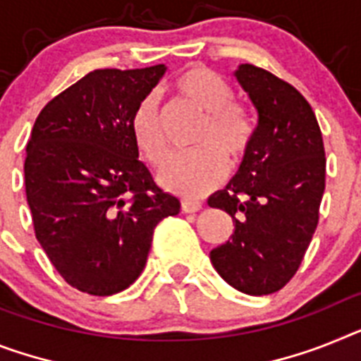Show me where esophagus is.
I'll return each mask as SVG.
<instances>
[{
  "label": "esophagus",
  "instance_id": "obj_1",
  "mask_svg": "<svg viewBox=\"0 0 361 361\" xmlns=\"http://www.w3.org/2000/svg\"><path fill=\"white\" fill-rule=\"evenodd\" d=\"M202 209V202H196V200H183L181 202V211L183 213H196Z\"/></svg>",
  "mask_w": 361,
  "mask_h": 361
}]
</instances>
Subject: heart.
Returning <instances> with one entry per match:
<instances>
[{
    "instance_id": "obj_1",
    "label": "heart",
    "mask_w": 361,
    "mask_h": 361,
    "mask_svg": "<svg viewBox=\"0 0 361 361\" xmlns=\"http://www.w3.org/2000/svg\"><path fill=\"white\" fill-rule=\"evenodd\" d=\"M180 93L196 110L204 111L205 123L200 130L196 152L172 157L161 171L166 189L187 198H198L222 183L226 178V161H238L246 154L251 139V123L246 110L235 104L233 87L218 73L195 66L181 73L174 82ZM132 135L139 150L154 165H161L169 156V143L159 119V101L150 93L135 106L132 114Z\"/></svg>"
}]
</instances>
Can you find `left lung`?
Masks as SVG:
<instances>
[{
  "instance_id": "left-lung-1",
  "label": "left lung",
  "mask_w": 361,
  "mask_h": 361,
  "mask_svg": "<svg viewBox=\"0 0 361 361\" xmlns=\"http://www.w3.org/2000/svg\"><path fill=\"white\" fill-rule=\"evenodd\" d=\"M259 121L238 172L209 196L233 218L231 238L209 257L238 292L268 295L295 275L316 231L325 192V147L307 99L251 63L235 71Z\"/></svg>"
}]
</instances>
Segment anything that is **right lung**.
Wrapping results in <instances>:
<instances>
[{"label":"right lung","mask_w":361,"mask_h":361,"mask_svg":"<svg viewBox=\"0 0 361 361\" xmlns=\"http://www.w3.org/2000/svg\"><path fill=\"white\" fill-rule=\"evenodd\" d=\"M165 71V63L97 69L36 117L23 166L27 204L51 264L80 292L128 288L147 264L154 227L180 213V200L139 161L130 124Z\"/></svg>","instance_id":"obj_1"}]
</instances>
